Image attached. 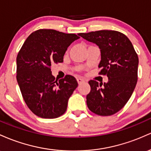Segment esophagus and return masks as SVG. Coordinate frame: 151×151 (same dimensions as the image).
I'll use <instances>...</instances> for the list:
<instances>
[{
  "label": "esophagus",
  "instance_id": "1",
  "mask_svg": "<svg viewBox=\"0 0 151 151\" xmlns=\"http://www.w3.org/2000/svg\"><path fill=\"white\" fill-rule=\"evenodd\" d=\"M77 81H78V84H80V83H83L85 81L83 80V79L81 78H78Z\"/></svg>",
  "mask_w": 151,
  "mask_h": 151
}]
</instances>
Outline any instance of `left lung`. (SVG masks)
Returning <instances> with one entry per match:
<instances>
[{
	"label": "left lung",
	"instance_id": "1",
	"mask_svg": "<svg viewBox=\"0 0 151 151\" xmlns=\"http://www.w3.org/2000/svg\"><path fill=\"white\" fill-rule=\"evenodd\" d=\"M78 35L98 45L101 53L99 74L108 78L103 84L88 81L91 92L86 96L88 107L98 116L115 114L124 107L136 86L138 55L128 37L116 30H98Z\"/></svg>",
	"mask_w": 151,
	"mask_h": 151
}]
</instances>
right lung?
<instances>
[{
	"instance_id": "right-lung-1",
	"label": "right lung",
	"mask_w": 151,
	"mask_h": 151,
	"mask_svg": "<svg viewBox=\"0 0 151 151\" xmlns=\"http://www.w3.org/2000/svg\"><path fill=\"white\" fill-rule=\"evenodd\" d=\"M79 37L53 29H39L27 38L16 58V78L27 106L43 118H56L66 111L77 88L73 76L58 81L51 66L63 62L68 47Z\"/></svg>"
}]
</instances>
